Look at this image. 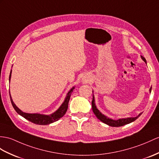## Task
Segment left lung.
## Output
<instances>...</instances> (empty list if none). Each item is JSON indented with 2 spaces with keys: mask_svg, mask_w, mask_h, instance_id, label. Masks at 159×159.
<instances>
[{
  "mask_svg": "<svg viewBox=\"0 0 159 159\" xmlns=\"http://www.w3.org/2000/svg\"><path fill=\"white\" fill-rule=\"evenodd\" d=\"M141 57H142V60L144 61L145 63H146L145 58L144 57H142V56H141ZM151 89H152V88H150V92H151ZM92 107L93 112H94V113L96 116V117H97L100 120V121H101L104 123H105V124H107L108 125L112 126V127H121V126H123V125H125L126 124H128V123H130L131 122L134 121L135 119H137L142 115V113H140V115L137 116L136 117H129V118H126V119H118V120H113L111 119H109L108 117H107L106 116H104V115H102L97 109H96L95 103H94V96H93L92 101Z\"/></svg>",
  "mask_w": 159,
  "mask_h": 159,
  "instance_id": "left-lung-1",
  "label": "left lung"
}]
</instances>
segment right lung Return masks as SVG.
I'll return each mask as SVG.
<instances>
[{"mask_svg": "<svg viewBox=\"0 0 159 159\" xmlns=\"http://www.w3.org/2000/svg\"><path fill=\"white\" fill-rule=\"evenodd\" d=\"M11 71L10 73V75H9V81L11 79ZM73 89H74V87H73L71 90L68 92L66 98H65V101L63 102V104H62V105L60 107L59 109H58L55 113H54L53 114L50 115H40V114H30V113H24V112L21 111L20 109H18L17 106L15 105V103L13 102L12 98H11V94H10V92H9V95H10L11 104H12L14 109L18 114L22 116V117H24L25 119L28 120V121L35 123V124L45 125H48L50 123H52L53 122L58 121V120H59L60 118H61L65 113H66V112L67 111V108H68V103L69 101V99H70V96L71 95V93L73 92Z\"/></svg>", "mask_w": 159, "mask_h": 159, "instance_id": "add662e5", "label": "right lung"}]
</instances>
